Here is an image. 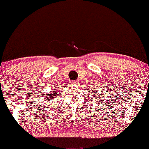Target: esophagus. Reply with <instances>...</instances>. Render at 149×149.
<instances>
[{
	"instance_id": "1",
	"label": "esophagus",
	"mask_w": 149,
	"mask_h": 149,
	"mask_svg": "<svg viewBox=\"0 0 149 149\" xmlns=\"http://www.w3.org/2000/svg\"><path fill=\"white\" fill-rule=\"evenodd\" d=\"M72 84H74V85H77V81H74V82H73Z\"/></svg>"
}]
</instances>
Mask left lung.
Returning <instances> with one entry per match:
<instances>
[{
	"mask_svg": "<svg viewBox=\"0 0 149 149\" xmlns=\"http://www.w3.org/2000/svg\"><path fill=\"white\" fill-rule=\"evenodd\" d=\"M90 91H92V92H92V94L93 95V97H95V100H96V99H100V98H105V97H104V96H101V95H103V94H101V93H100V96H99L98 95V93L97 92H96V90H90ZM90 96H91V95H90ZM101 97H102V98H101Z\"/></svg>",
	"mask_w": 149,
	"mask_h": 149,
	"instance_id": "8db88e82",
	"label": "left lung"
}]
</instances>
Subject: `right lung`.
<instances>
[{
	"mask_svg": "<svg viewBox=\"0 0 149 149\" xmlns=\"http://www.w3.org/2000/svg\"><path fill=\"white\" fill-rule=\"evenodd\" d=\"M57 95H59V93L56 90H54V92H49L48 93H44V95H45L44 97H44V100L49 101H52V100H54V98L57 97Z\"/></svg>",
	"mask_w": 149,
	"mask_h": 149,
	"instance_id": "add662e5",
	"label": "right lung"
}]
</instances>
